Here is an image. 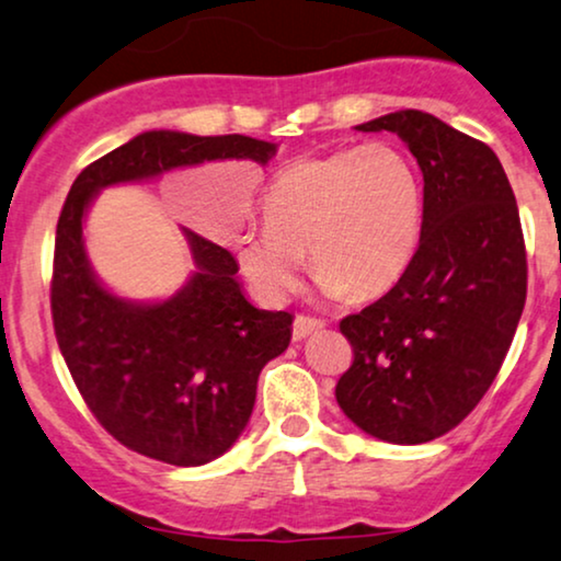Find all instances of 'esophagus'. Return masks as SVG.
<instances>
[{"instance_id": "obj_1", "label": "esophagus", "mask_w": 561, "mask_h": 561, "mask_svg": "<svg viewBox=\"0 0 561 561\" xmlns=\"http://www.w3.org/2000/svg\"><path fill=\"white\" fill-rule=\"evenodd\" d=\"M325 323L320 318H310V316H297L295 318V325H293V339L295 341H302V339H308L310 333H316V331H320V328H323Z\"/></svg>"}]
</instances>
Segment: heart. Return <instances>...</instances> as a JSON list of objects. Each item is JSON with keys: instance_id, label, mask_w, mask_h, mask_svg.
<instances>
[{"instance_id": "obj_1", "label": "heart", "mask_w": 561, "mask_h": 561, "mask_svg": "<svg viewBox=\"0 0 561 561\" xmlns=\"http://www.w3.org/2000/svg\"><path fill=\"white\" fill-rule=\"evenodd\" d=\"M264 218L236 241L238 266L264 300L295 295L305 251L325 295L369 300L413 259L423 182L415 163L385 140L302 156L268 182Z\"/></svg>"}]
</instances>
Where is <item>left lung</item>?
Here are the masks:
<instances>
[{
	"instance_id": "obj_1",
	"label": "left lung",
	"mask_w": 561,
	"mask_h": 561,
	"mask_svg": "<svg viewBox=\"0 0 561 561\" xmlns=\"http://www.w3.org/2000/svg\"><path fill=\"white\" fill-rule=\"evenodd\" d=\"M405 140L423 171L417 251L390 293L341 320L354 362L343 413L387 444L449 433L495 382L526 305V243L490 146L421 110L356 125Z\"/></svg>"
}]
</instances>
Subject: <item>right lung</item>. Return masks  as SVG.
Returning <instances> with one entry per match:
<instances>
[{
    "label": "right lung",
    "instance_id": "1",
    "mask_svg": "<svg viewBox=\"0 0 561 561\" xmlns=\"http://www.w3.org/2000/svg\"><path fill=\"white\" fill-rule=\"evenodd\" d=\"M274 144L249 136L140 133L81 171L56 228L50 312L58 348L102 428L174 467L226 454L249 423L261 369L289 346L293 316L245 300L233 253L184 228L197 272L163 302H133L100 285L84 251V215L104 186L179 167L251 159Z\"/></svg>",
    "mask_w": 561,
    "mask_h": 561
}]
</instances>
